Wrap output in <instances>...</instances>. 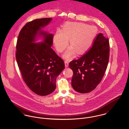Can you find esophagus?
<instances>
[{"mask_svg":"<svg viewBox=\"0 0 129 129\" xmlns=\"http://www.w3.org/2000/svg\"><path fill=\"white\" fill-rule=\"evenodd\" d=\"M64 64H65V67H66V68L68 67V66H69V62H68V61L66 60V61H64Z\"/></svg>","mask_w":129,"mask_h":129,"instance_id":"obj_1","label":"esophagus"}]
</instances>
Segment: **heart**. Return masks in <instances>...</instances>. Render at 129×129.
<instances>
[{
    "mask_svg": "<svg viewBox=\"0 0 129 129\" xmlns=\"http://www.w3.org/2000/svg\"><path fill=\"white\" fill-rule=\"evenodd\" d=\"M97 33V29L94 26L78 22L69 23L64 25L62 31H56L53 40L59 52L65 50L70 40L71 46L63 55L64 58L69 59L75 56L76 52L81 55L87 51L92 46Z\"/></svg>",
    "mask_w": 129,
    "mask_h": 129,
    "instance_id": "obj_1",
    "label": "heart"
}]
</instances>
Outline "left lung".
<instances>
[{
  "label": "left lung",
  "instance_id": "8db88e82",
  "mask_svg": "<svg viewBox=\"0 0 129 129\" xmlns=\"http://www.w3.org/2000/svg\"><path fill=\"white\" fill-rule=\"evenodd\" d=\"M92 45L84 55L69 63V67L74 73L72 87L79 93L93 90L101 82L108 66L110 52L108 39L99 33Z\"/></svg>",
  "mask_w": 129,
  "mask_h": 129
}]
</instances>
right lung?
<instances>
[{"label": "right lung", "mask_w": 129, "mask_h": 129, "mask_svg": "<svg viewBox=\"0 0 129 129\" xmlns=\"http://www.w3.org/2000/svg\"><path fill=\"white\" fill-rule=\"evenodd\" d=\"M51 20L36 19L26 23L16 44V58L22 78L33 92L40 96L55 90L56 78L64 69L63 60L51 48L53 35L41 30ZM37 35L43 37L44 42L34 43Z\"/></svg>", "instance_id": "1"}]
</instances>
